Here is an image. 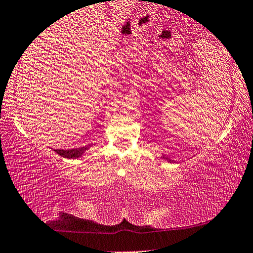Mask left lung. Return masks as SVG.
<instances>
[{
  "label": "left lung",
  "instance_id": "obj_1",
  "mask_svg": "<svg viewBox=\"0 0 253 253\" xmlns=\"http://www.w3.org/2000/svg\"><path fill=\"white\" fill-rule=\"evenodd\" d=\"M166 159H169V158H166ZM169 162H170V161H169Z\"/></svg>",
  "mask_w": 253,
  "mask_h": 253
}]
</instances>
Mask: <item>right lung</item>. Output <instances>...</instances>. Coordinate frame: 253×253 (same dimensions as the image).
<instances>
[{
  "mask_svg": "<svg viewBox=\"0 0 253 253\" xmlns=\"http://www.w3.org/2000/svg\"><path fill=\"white\" fill-rule=\"evenodd\" d=\"M89 147H81L76 149H69V150H63V149H56V152L64 158H79L84 154V151Z\"/></svg>",
  "mask_w": 253,
  "mask_h": 253,
  "instance_id": "add662e5",
  "label": "right lung"
}]
</instances>
